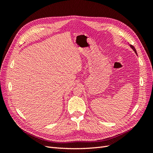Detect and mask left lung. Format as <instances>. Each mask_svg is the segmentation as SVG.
Returning a JSON list of instances; mask_svg holds the SVG:
<instances>
[{"label":"left lung","instance_id":"obj_1","mask_svg":"<svg viewBox=\"0 0 153 153\" xmlns=\"http://www.w3.org/2000/svg\"><path fill=\"white\" fill-rule=\"evenodd\" d=\"M130 47L134 50V52H135V53L137 55V51H136V50H135V47H133V46H132V45H130Z\"/></svg>","mask_w":153,"mask_h":153}]
</instances>
